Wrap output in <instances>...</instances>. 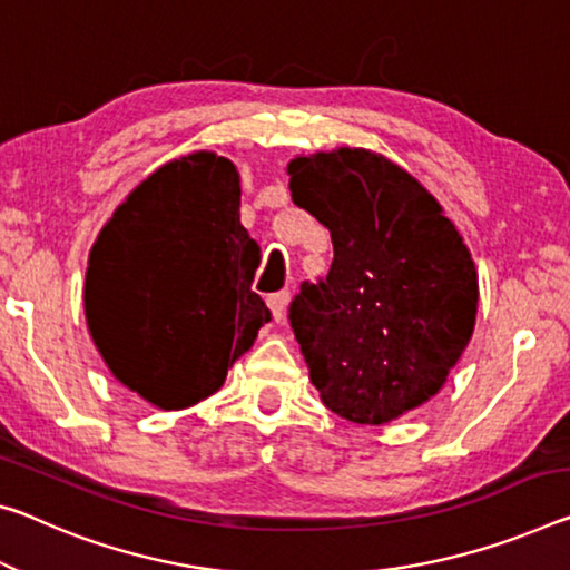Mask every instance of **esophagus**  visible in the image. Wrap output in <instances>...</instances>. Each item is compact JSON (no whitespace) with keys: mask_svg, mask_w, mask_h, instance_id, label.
<instances>
[{"mask_svg":"<svg viewBox=\"0 0 570 570\" xmlns=\"http://www.w3.org/2000/svg\"><path fill=\"white\" fill-rule=\"evenodd\" d=\"M266 304H268L271 314H274V320H276V322H282V320H284V314H286L288 292H276V294H271L268 299H266Z\"/></svg>","mask_w":570,"mask_h":570,"instance_id":"obj_1","label":"esophagus"}]
</instances>
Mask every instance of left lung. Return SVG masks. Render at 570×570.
Returning a JSON list of instances; mask_svg holds the SVG:
<instances>
[{
	"instance_id": "8db88e82",
	"label": "left lung",
	"mask_w": 570,
	"mask_h": 570,
	"mask_svg": "<svg viewBox=\"0 0 570 570\" xmlns=\"http://www.w3.org/2000/svg\"><path fill=\"white\" fill-rule=\"evenodd\" d=\"M294 205L332 236L324 282L292 302L309 381L332 413L383 426L431 401L472 340L480 282L426 187L360 147L288 161Z\"/></svg>"
}]
</instances>
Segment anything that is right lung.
<instances>
[{
    "mask_svg": "<svg viewBox=\"0 0 570 570\" xmlns=\"http://www.w3.org/2000/svg\"><path fill=\"white\" fill-rule=\"evenodd\" d=\"M258 264L230 159L203 149L151 171L88 253L86 322L111 375L161 411L218 393L271 320Z\"/></svg>",
    "mask_w": 570,
    "mask_h": 570,
    "instance_id": "add662e5",
    "label": "right lung"
}]
</instances>
